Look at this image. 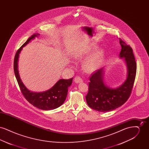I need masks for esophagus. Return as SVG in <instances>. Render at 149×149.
Returning a JSON list of instances; mask_svg holds the SVG:
<instances>
[{
	"instance_id": "obj_1",
	"label": "esophagus",
	"mask_w": 149,
	"mask_h": 149,
	"mask_svg": "<svg viewBox=\"0 0 149 149\" xmlns=\"http://www.w3.org/2000/svg\"><path fill=\"white\" fill-rule=\"evenodd\" d=\"M74 81H75V83H82L83 81L82 79L80 77H77L74 79Z\"/></svg>"
}]
</instances>
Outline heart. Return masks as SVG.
<instances>
[{
	"instance_id": "obj_1",
	"label": "heart",
	"mask_w": 149,
	"mask_h": 149,
	"mask_svg": "<svg viewBox=\"0 0 149 149\" xmlns=\"http://www.w3.org/2000/svg\"><path fill=\"white\" fill-rule=\"evenodd\" d=\"M94 44H89L84 49L76 53L74 55V59L77 61L83 60L85 57L89 55L93 50L97 48ZM104 58V51L98 49L94 51L92 55L84 60L82 64L83 69L84 71L91 73L97 70L100 67Z\"/></svg>"
}]
</instances>
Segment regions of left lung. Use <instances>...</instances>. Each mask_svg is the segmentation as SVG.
Returning <instances> with one entry per match:
<instances>
[{
	"mask_svg": "<svg viewBox=\"0 0 149 149\" xmlns=\"http://www.w3.org/2000/svg\"><path fill=\"white\" fill-rule=\"evenodd\" d=\"M121 46L120 58L123 59L126 68L127 75L121 85L111 88L104 81V68L95 72L90 78L89 92L86 95L88 105L95 111L107 112L123 105L128 99L135 81L136 63L132 48L120 39Z\"/></svg>",
	"mask_w": 149,
	"mask_h": 149,
	"instance_id": "8db88e82",
	"label": "left lung"
}]
</instances>
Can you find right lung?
<instances>
[{
  "label": "right lung",
  "instance_id": "obj_1",
  "mask_svg": "<svg viewBox=\"0 0 149 149\" xmlns=\"http://www.w3.org/2000/svg\"><path fill=\"white\" fill-rule=\"evenodd\" d=\"M39 35L38 33H35L31 36L16 52L14 60V74L23 96L29 103L38 109L49 111L56 109L64 103L67 97L68 88L71 86L73 78L68 80L60 79L50 89L42 92L31 91L24 85L18 71V62L19 54L26 45Z\"/></svg>",
  "mask_w": 149,
  "mask_h": 149
}]
</instances>
